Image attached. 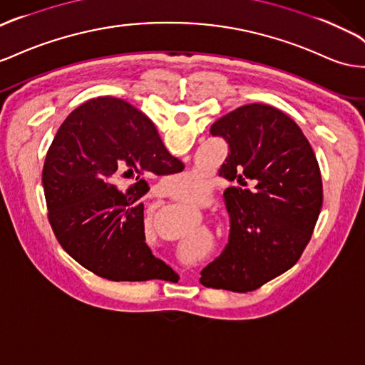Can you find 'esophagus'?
<instances>
[{
    "label": "esophagus",
    "instance_id": "esophagus-1",
    "mask_svg": "<svg viewBox=\"0 0 365 365\" xmlns=\"http://www.w3.org/2000/svg\"><path fill=\"white\" fill-rule=\"evenodd\" d=\"M155 196H172V190L169 187H160V190L155 193Z\"/></svg>",
    "mask_w": 365,
    "mask_h": 365
}]
</instances>
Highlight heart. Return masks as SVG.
<instances>
[{
    "mask_svg": "<svg viewBox=\"0 0 365 365\" xmlns=\"http://www.w3.org/2000/svg\"><path fill=\"white\" fill-rule=\"evenodd\" d=\"M189 178H190V175H187V180H189ZM184 195H185V196H189V193H184Z\"/></svg>",
    "mask_w": 365,
    "mask_h": 365,
    "instance_id": "heart-1",
    "label": "heart"
}]
</instances>
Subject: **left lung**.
Segmentation results:
<instances>
[{"instance_id":"1","label":"left lung","mask_w":365,"mask_h":365,"mask_svg":"<svg viewBox=\"0 0 365 365\" xmlns=\"http://www.w3.org/2000/svg\"><path fill=\"white\" fill-rule=\"evenodd\" d=\"M229 155L220 176L230 218L229 242L201 270L205 287L245 293L293 267L322 205L317 156L298 124L267 104H247L210 127Z\"/></svg>"}]
</instances>
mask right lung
I'll return each instance as SVG.
<instances>
[{"mask_svg": "<svg viewBox=\"0 0 365 365\" xmlns=\"http://www.w3.org/2000/svg\"><path fill=\"white\" fill-rule=\"evenodd\" d=\"M156 127L124 100L81 104L48 147L43 184L48 221L61 247L109 281L167 279L170 265L145 244L143 195L150 175L182 172ZM130 180L125 191L118 183Z\"/></svg>", "mask_w": 365, "mask_h": 365, "instance_id": "right-lung-1", "label": "right lung"}]
</instances>
